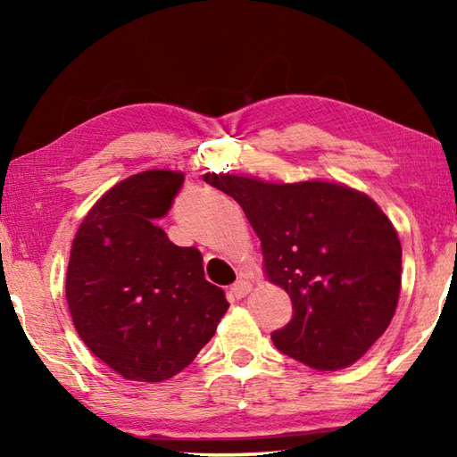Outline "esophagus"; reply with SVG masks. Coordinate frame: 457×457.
<instances>
[{
    "label": "esophagus",
    "instance_id": "esophagus-1",
    "mask_svg": "<svg viewBox=\"0 0 457 457\" xmlns=\"http://www.w3.org/2000/svg\"><path fill=\"white\" fill-rule=\"evenodd\" d=\"M231 296H234V298H245L247 296V294H250L252 292V284L250 282H247V280H237L234 286H231Z\"/></svg>",
    "mask_w": 457,
    "mask_h": 457
}]
</instances>
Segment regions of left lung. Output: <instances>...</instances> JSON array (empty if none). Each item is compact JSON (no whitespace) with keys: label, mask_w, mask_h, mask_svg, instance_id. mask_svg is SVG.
I'll return each mask as SVG.
<instances>
[{"label":"left lung","mask_w":457,"mask_h":457,"mask_svg":"<svg viewBox=\"0 0 457 457\" xmlns=\"http://www.w3.org/2000/svg\"><path fill=\"white\" fill-rule=\"evenodd\" d=\"M204 181L242 205L262 242L268 282L292 300V320L272 332L278 349L316 370L359 361L399 303L401 242L381 207L335 181L229 173H205Z\"/></svg>","instance_id":"obj_1"}]
</instances>
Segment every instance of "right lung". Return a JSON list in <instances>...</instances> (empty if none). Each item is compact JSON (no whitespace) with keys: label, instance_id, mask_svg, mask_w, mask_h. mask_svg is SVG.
Listing matches in <instances>:
<instances>
[{"label":"right lung","instance_id":"right-lung-1","mask_svg":"<svg viewBox=\"0 0 457 457\" xmlns=\"http://www.w3.org/2000/svg\"><path fill=\"white\" fill-rule=\"evenodd\" d=\"M185 175L151 169L108 189L76 231L66 300L84 345L129 381L159 383L191 365L229 308L205 280L197 247H179L163 218Z\"/></svg>","mask_w":457,"mask_h":457}]
</instances>
